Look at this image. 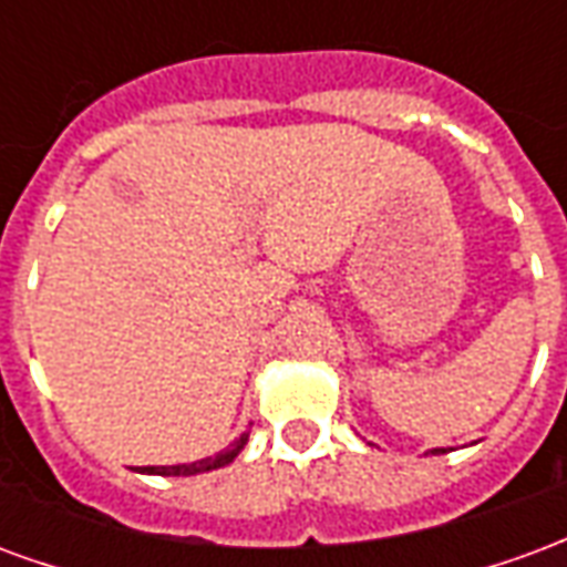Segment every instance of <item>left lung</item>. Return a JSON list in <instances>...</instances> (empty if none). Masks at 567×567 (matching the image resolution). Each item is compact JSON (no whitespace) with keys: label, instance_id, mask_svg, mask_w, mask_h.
<instances>
[{"label":"left lung","instance_id":"8db88e82","mask_svg":"<svg viewBox=\"0 0 567 567\" xmlns=\"http://www.w3.org/2000/svg\"><path fill=\"white\" fill-rule=\"evenodd\" d=\"M446 450H431V455H443Z\"/></svg>","mask_w":567,"mask_h":567}]
</instances>
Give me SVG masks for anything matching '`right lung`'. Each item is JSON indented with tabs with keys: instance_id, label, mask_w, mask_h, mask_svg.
<instances>
[{
	"instance_id": "obj_1",
	"label": "right lung",
	"mask_w": 567,
	"mask_h": 567,
	"mask_svg": "<svg viewBox=\"0 0 567 567\" xmlns=\"http://www.w3.org/2000/svg\"><path fill=\"white\" fill-rule=\"evenodd\" d=\"M248 443V431L246 434H239V437L221 450L218 455H209V458H199V462L190 464H161V467H145L142 474H157V476H194V474H206V471H215V467H224V464H230L239 455V452L246 450Z\"/></svg>"
}]
</instances>
